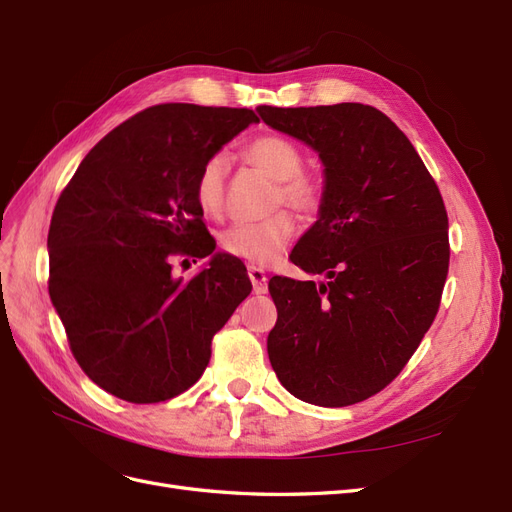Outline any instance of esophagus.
Segmentation results:
<instances>
[{"mask_svg": "<svg viewBox=\"0 0 512 512\" xmlns=\"http://www.w3.org/2000/svg\"><path fill=\"white\" fill-rule=\"evenodd\" d=\"M249 278H251V282H253V291H255L257 295L268 291V276H266V272H263L261 268L249 266Z\"/></svg>", "mask_w": 512, "mask_h": 512, "instance_id": "34e87169", "label": "esophagus"}]
</instances>
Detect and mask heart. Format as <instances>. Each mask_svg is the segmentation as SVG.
Here are the masks:
<instances>
[{
    "instance_id": "b5f03b06",
    "label": "heart",
    "mask_w": 512,
    "mask_h": 512,
    "mask_svg": "<svg viewBox=\"0 0 512 512\" xmlns=\"http://www.w3.org/2000/svg\"><path fill=\"white\" fill-rule=\"evenodd\" d=\"M246 158L278 181V200H285L301 215H314L323 204V183L304 173V154L297 143L282 135H261L246 147ZM225 158L211 156L196 177L194 194L204 213H217L223 204ZM295 219L276 213L261 221H236L221 236L223 249L251 263H272L287 251L295 236Z\"/></svg>"
}]
</instances>
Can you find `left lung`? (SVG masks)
<instances>
[{
  "label": "left lung",
  "instance_id": "1",
  "mask_svg": "<svg viewBox=\"0 0 512 512\" xmlns=\"http://www.w3.org/2000/svg\"><path fill=\"white\" fill-rule=\"evenodd\" d=\"M257 113L325 166L318 219L291 261L327 282L270 280L272 369L299 401L361 403L403 371L439 312L449 270L441 192L403 130L371 105Z\"/></svg>",
  "mask_w": 512,
  "mask_h": 512
}]
</instances>
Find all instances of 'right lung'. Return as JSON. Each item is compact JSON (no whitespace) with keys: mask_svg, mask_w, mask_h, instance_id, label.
<instances>
[{"mask_svg":"<svg viewBox=\"0 0 512 512\" xmlns=\"http://www.w3.org/2000/svg\"><path fill=\"white\" fill-rule=\"evenodd\" d=\"M253 122L251 109L147 107L88 151L54 206L52 306L75 361L122 401L194 386L213 335L253 289L238 257L215 253L194 194L202 164ZM175 256L212 261L183 281Z\"/></svg>","mask_w":512,"mask_h":512,"instance_id":"right-lung-1","label":"right lung"}]
</instances>
